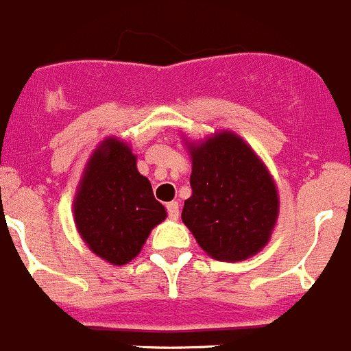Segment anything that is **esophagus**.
I'll list each match as a JSON object with an SVG mask.
<instances>
[{
  "mask_svg": "<svg viewBox=\"0 0 351 351\" xmlns=\"http://www.w3.org/2000/svg\"><path fill=\"white\" fill-rule=\"evenodd\" d=\"M165 208H167V213L171 220H177L179 218V203L177 201H171V203L165 204Z\"/></svg>",
  "mask_w": 351,
  "mask_h": 351,
  "instance_id": "obj_1",
  "label": "esophagus"
}]
</instances>
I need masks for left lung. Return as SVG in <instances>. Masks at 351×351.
<instances>
[{
	"label": "left lung",
	"mask_w": 351,
	"mask_h": 351,
	"mask_svg": "<svg viewBox=\"0 0 351 351\" xmlns=\"http://www.w3.org/2000/svg\"><path fill=\"white\" fill-rule=\"evenodd\" d=\"M193 160V194L182 221L204 252L242 261L268 244L280 211L278 189L251 147L232 131L186 141Z\"/></svg>",
	"instance_id": "obj_1"
}]
</instances>
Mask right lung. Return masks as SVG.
Segmentation results:
<instances>
[{"label":"right lung","mask_w":351,"mask_h":351,"mask_svg":"<svg viewBox=\"0 0 351 351\" xmlns=\"http://www.w3.org/2000/svg\"><path fill=\"white\" fill-rule=\"evenodd\" d=\"M75 223L90 251L123 266L140 254L152 228L167 211L136 169V155L124 141L107 138L83 171L73 201Z\"/></svg>","instance_id":"1"}]
</instances>
